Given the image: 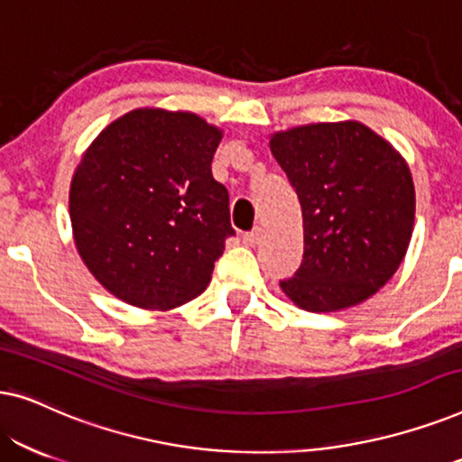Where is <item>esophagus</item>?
<instances>
[{
	"label": "esophagus",
	"mask_w": 462,
	"mask_h": 462,
	"mask_svg": "<svg viewBox=\"0 0 462 462\" xmlns=\"http://www.w3.org/2000/svg\"><path fill=\"white\" fill-rule=\"evenodd\" d=\"M263 229H261V226H256V229H252L250 233H245V236H244V244L245 245H258V244H261V239H263Z\"/></svg>",
	"instance_id": "1"
}]
</instances>
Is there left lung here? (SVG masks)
I'll list each match as a JSON object with an SVG mask.
<instances>
[{
    "label": "left lung",
    "mask_w": 462,
    "mask_h": 462,
    "mask_svg": "<svg viewBox=\"0 0 462 462\" xmlns=\"http://www.w3.org/2000/svg\"><path fill=\"white\" fill-rule=\"evenodd\" d=\"M271 153L299 195L305 254L280 282L296 307H356L387 283L414 226V182L393 144L359 122L307 124L271 134Z\"/></svg>",
    "instance_id": "left-lung-1"
}]
</instances>
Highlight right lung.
I'll return each instance as SVG.
<instances>
[{
    "label": "right lung",
    "mask_w": 462,
    "mask_h": 462,
    "mask_svg": "<svg viewBox=\"0 0 462 462\" xmlns=\"http://www.w3.org/2000/svg\"><path fill=\"white\" fill-rule=\"evenodd\" d=\"M220 138L195 113L144 106L86 149L69 191L75 248L119 300L168 311L210 283L236 236L229 193L212 176Z\"/></svg>",
    "instance_id": "right-lung-1"
}]
</instances>
